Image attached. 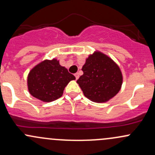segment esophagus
I'll use <instances>...</instances> for the list:
<instances>
[{"instance_id":"1","label":"esophagus","mask_w":155,"mask_h":155,"mask_svg":"<svg viewBox=\"0 0 155 155\" xmlns=\"http://www.w3.org/2000/svg\"><path fill=\"white\" fill-rule=\"evenodd\" d=\"M75 77H76V79H79V74H78V73H76V74H75Z\"/></svg>"}]
</instances>
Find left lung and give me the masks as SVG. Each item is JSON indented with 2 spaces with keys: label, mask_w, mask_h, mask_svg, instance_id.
<instances>
[{
  "label": "left lung",
  "mask_w": 155,
  "mask_h": 155,
  "mask_svg": "<svg viewBox=\"0 0 155 155\" xmlns=\"http://www.w3.org/2000/svg\"><path fill=\"white\" fill-rule=\"evenodd\" d=\"M82 76L76 82L84 96L96 103H104L117 95L121 88L123 75L115 61L96 51L90 54L83 65Z\"/></svg>",
  "instance_id": "obj_1"
}]
</instances>
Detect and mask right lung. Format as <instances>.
Instances as JSON below:
<instances>
[{
  "mask_svg": "<svg viewBox=\"0 0 155 155\" xmlns=\"http://www.w3.org/2000/svg\"><path fill=\"white\" fill-rule=\"evenodd\" d=\"M75 79L74 75L59 64L58 59H45L29 71L27 86L32 96L44 102H51L60 98L64 87Z\"/></svg>",
  "mask_w": 155,
  "mask_h": 155,
  "instance_id": "add662e5",
  "label": "right lung"
}]
</instances>
